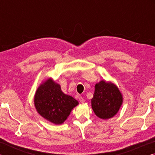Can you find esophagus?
Listing matches in <instances>:
<instances>
[{"instance_id": "obj_1", "label": "esophagus", "mask_w": 155, "mask_h": 155, "mask_svg": "<svg viewBox=\"0 0 155 155\" xmlns=\"http://www.w3.org/2000/svg\"><path fill=\"white\" fill-rule=\"evenodd\" d=\"M79 101H80V103H85V99H84L82 96H79Z\"/></svg>"}]
</instances>
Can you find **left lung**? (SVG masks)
Segmentation results:
<instances>
[{
  "label": "left lung",
  "mask_w": 155,
  "mask_h": 155,
  "mask_svg": "<svg viewBox=\"0 0 155 155\" xmlns=\"http://www.w3.org/2000/svg\"><path fill=\"white\" fill-rule=\"evenodd\" d=\"M122 102V94L115 84L103 80L96 84L91 107L96 116L103 120L114 117Z\"/></svg>",
  "instance_id": "obj_1"
}]
</instances>
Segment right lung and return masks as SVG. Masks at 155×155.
I'll return each instance as SVG.
<instances>
[{"label": "right lung", "mask_w": 155, "mask_h": 155, "mask_svg": "<svg viewBox=\"0 0 155 155\" xmlns=\"http://www.w3.org/2000/svg\"><path fill=\"white\" fill-rule=\"evenodd\" d=\"M34 104L44 118L54 124H61L78 103L71 96L65 94L61 86L49 78L37 90Z\"/></svg>", "instance_id": "add662e5"}]
</instances>
